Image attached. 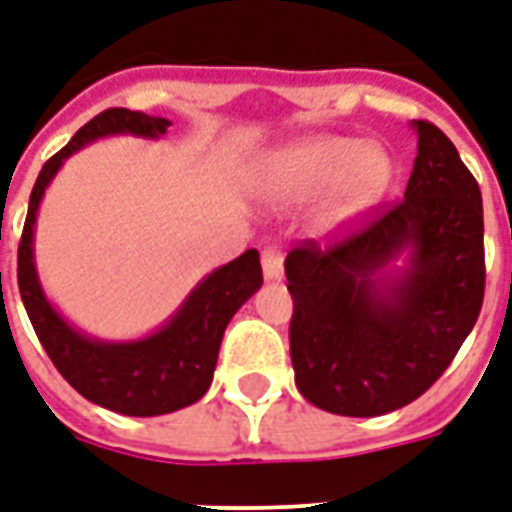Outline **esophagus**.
I'll list each match as a JSON object with an SVG mask.
<instances>
[{"label":"esophagus","mask_w":512,"mask_h":512,"mask_svg":"<svg viewBox=\"0 0 512 512\" xmlns=\"http://www.w3.org/2000/svg\"><path fill=\"white\" fill-rule=\"evenodd\" d=\"M260 260H263V273L268 282H279L284 276V252L282 247H265L263 255H260Z\"/></svg>","instance_id":"1"}]
</instances>
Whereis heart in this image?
<instances>
[{
	"label": "heart",
	"mask_w": 512,
	"mask_h": 512,
	"mask_svg": "<svg viewBox=\"0 0 512 512\" xmlns=\"http://www.w3.org/2000/svg\"><path fill=\"white\" fill-rule=\"evenodd\" d=\"M392 182V158L378 144L354 136L319 134L284 147L265 161L260 190L276 204H298L327 187L322 225L338 228L365 212Z\"/></svg>",
	"instance_id": "obj_1"
}]
</instances>
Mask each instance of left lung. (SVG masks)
Listing matches in <instances>:
<instances>
[{"label": "left lung", "mask_w": 512, "mask_h": 512, "mask_svg": "<svg viewBox=\"0 0 512 512\" xmlns=\"http://www.w3.org/2000/svg\"><path fill=\"white\" fill-rule=\"evenodd\" d=\"M413 128L419 152L403 198L370 209L330 247L306 239L284 260L295 384L322 411L381 416L413 403L481 314V187L438 126ZM400 254L406 268L389 274Z\"/></svg>", "instance_id": "1"}]
</instances>
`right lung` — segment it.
I'll use <instances>...</instances> for the list:
<instances>
[{
    "label": "right lung",
    "mask_w": 512,
    "mask_h": 512,
    "mask_svg": "<svg viewBox=\"0 0 512 512\" xmlns=\"http://www.w3.org/2000/svg\"><path fill=\"white\" fill-rule=\"evenodd\" d=\"M169 126L166 117L123 107L104 109L91 123H85L72 136V142L61 147L39 171L18 244V290L42 349L85 400L123 416H161L193 405L206 395L225 327L263 284L260 255L257 249H247L241 257L201 279L161 330L139 341L109 343L74 330L45 298L31 249L34 222L45 187L72 152L112 134L158 139Z\"/></svg>",
    "instance_id": "obj_1"
}]
</instances>
